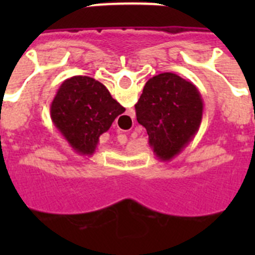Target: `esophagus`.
Segmentation results:
<instances>
[{
    "label": "esophagus",
    "instance_id": "1",
    "mask_svg": "<svg viewBox=\"0 0 255 255\" xmlns=\"http://www.w3.org/2000/svg\"><path fill=\"white\" fill-rule=\"evenodd\" d=\"M119 131H123V130H121V129H119Z\"/></svg>",
    "mask_w": 255,
    "mask_h": 255
}]
</instances>
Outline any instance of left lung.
Wrapping results in <instances>:
<instances>
[{
  "label": "left lung",
  "mask_w": 255,
  "mask_h": 255,
  "mask_svg": "<svg viewBox=\"0 0 255 255\" xmlns=\"http://www.w3.org/2000/svg\"><path fill=\"white\" fill-rule=\"evenodd\" d=\"M135 111L155 157L171 161L199 130L203 100L193 83L173 73H162L145 83Z\"/></svg>",
  "instance_id": "1"
}]
</instances>
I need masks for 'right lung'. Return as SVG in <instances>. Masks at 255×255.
Instances as JSON below:
<instances>
[{
  "mask_svg": "<svg viewBox=\"0 0 255 255\" xmlns=\"http://www.w3.org/2000/svg\"><path fill=\"white\" fill-rule=\"evenodd\" d=\"M51 119L76 153L93 155L100 136L125 108L107 88L91 76H73L58 88L51 103Z\"/></svg>",
  "mask_w": 255,
  "mask_h": 255,
  "instance_id": "add662e5",
  "label": "right lung"
}]
</instances>
